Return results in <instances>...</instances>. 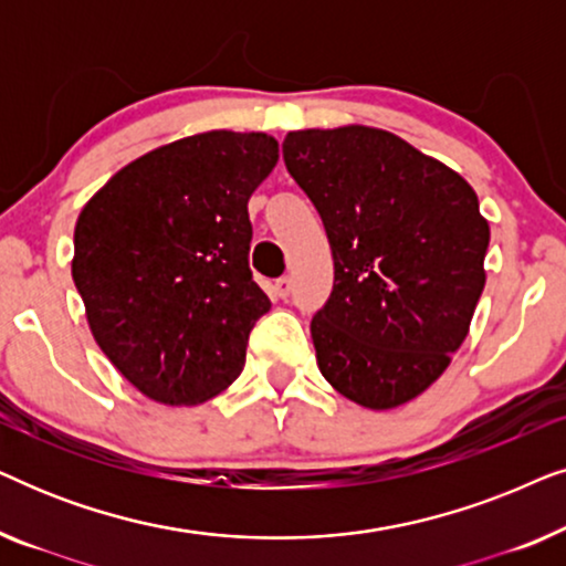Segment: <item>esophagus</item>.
<instances>
[{
    "instance_id": "obj_1",
    "label": "esophagus",
    "mask_w": 566,
    "mask_h": 566,
    "mask_svg": "<svg viewBox=\"0 0 566 566\" xmlns=\"http://www.w3.org/2000/svg\"><path fill=\"white\" fill-rule=\"evenodd\" d=\"M273 291H275V296H277V298H289V293L293 291V281H291L289 275L277 277L275 285H273Z\"/></svg>"
}]
</instances>
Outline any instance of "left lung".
Returning a JSON list of instances; mask_svg holds the SVG:
<instances>
[{
    "label": "left lung",
    "mask_w": 566,
    "mask_h": 566,
    "mask_svg": "<svg viewBox=\"0 0 566 566\" xmlns=\"http://www.w3.org/2000/svg\"><path fill=\"white\" fill-rule=\"evenodd\" d=\"M283 159L335 260L312 319L316 366L355 405H407L451 366L484 291L490 223L474 188L370 126L291 130Z\"/></svg>",
    "instance_id": "left-lung-1"
}]
</instances>
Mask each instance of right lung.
I'll return each instance as SVG.
<instances>
[{
    "mask_svg": "<svg viewBox=\"0 0 566 566\" xmlns=\"http://www.w3.org/2000/svg\"><path fill=\"white\" fill-rule=\"evenodd\" d=\"M275 165L273 136L206 130L146 151L82 208L74 285L99 350L144 397L203 405L242 374L270 308L247 203Z\"/></svg>",
    "mask_w": 566,
    "mask_h": 566,
    "instance_id": "add662e5",
    "label": "right lung"
}]
</instances>
